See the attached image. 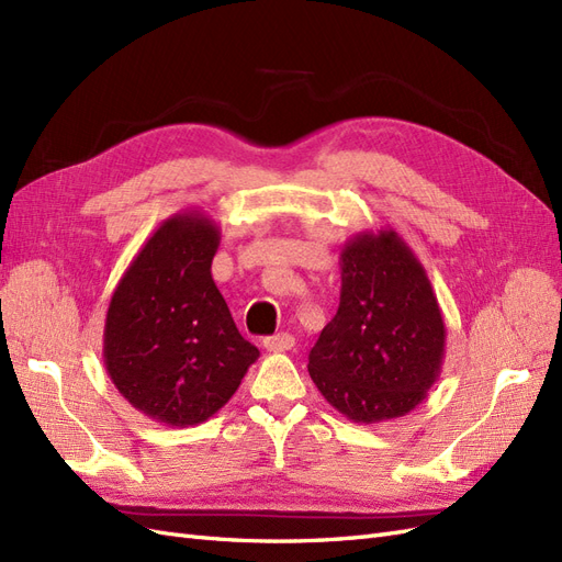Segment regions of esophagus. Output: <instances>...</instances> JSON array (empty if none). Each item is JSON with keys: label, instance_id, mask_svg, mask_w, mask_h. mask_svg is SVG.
<instances>
[{"label": "esophagus", "instance_id": "1", "mask_svg": "<svg viewBox=\"0 0 562 562\" xmlns=\"http://www.w3.org/2000/svg\"><path fill=\"white\" fill-rule=\"evenodd\" d=\"M262 347L267 351H288L295 347V337L291 333H277V335H269L262 339Z\"/></svg>", "mask_w": 562, "mask_h": 562}]
</instances>
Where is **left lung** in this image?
<instances>
[{
	"label": "left lung",
	"instance_id": "obj_1",
	"mask_svg": "<svg viewBox=\"0 0 562 562\" xmlns=\"http://www.w3.org/2000/svg\"><path fill=\"white\" fill-rule=\"evenodd\" d=\"M339 307L310 351V375L356 424L403 417L427 398L446 356L431 281L394 229L359 232L339 252Z\"/></svg>",
	"mask_w": 562,
	"mask_h": 562
}]
</instances>
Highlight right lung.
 Here are the masks:
<instances>
[{
  "label": "right lung",
  "instance_id": "1",
  "mask_svg": "<svg viewBox=\"0 0 562 562\" xmlns=\"http://www.w3.org/2000/svg\"><path fill=\"white\" fill-rule=\"evenodd\" d=\"M217 246L220 227L206 213L171 215L135 255L108 307V375L135 411L166 427L213 417L260 356L213 281Z\"/></svg>",
  "mask_w": 562,
  "mask_h": 562
}]
</instances>
